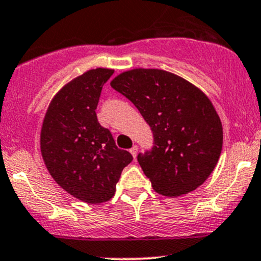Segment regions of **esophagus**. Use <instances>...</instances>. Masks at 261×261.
Listing matches in <instances>:
<instances>
[{
	"instance_id": "esophagus-1",
	"label": "esophagus",
	"mask_w": 261,
	"mask_h": 261,
	"mask_svg": "<svg viewBox=\"0 0 261 261\" xmlns=\"http://www.w3.org/2000/svg\"><path fill=\"white\" fill-rule=\"evenodd\" d=\"M130 153L133 154L134 159H136V156H137V146L136 145L133 146V147L130 148Z\"/></svg>"
}]
</instances>
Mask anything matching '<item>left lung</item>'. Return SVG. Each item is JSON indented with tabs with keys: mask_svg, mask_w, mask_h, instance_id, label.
I'll use <instances>...</instances> for the list:
<instances>
[{
	"mask_svg": "<svg viewBox=\"0 0 261 261\" xmlns=\"http://www.w3.org/2000/svg\"><path fill=\"white\" fill-rule=\"evenodd\" d=\"M151 127L153 146L137 161L157 193L194 191L213 172L223 145L222 122L211 100L190 82L161 69H134L110 83Z\"/></svg>",
	"mask_w": 261,
	"mask_h": 261,
	"instance_id": "8db88e82",
	"label": "left lung"
}]
</instances>
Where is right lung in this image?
<instances>
[{"mask_svg":"<svg viewBox=\"0 0 261 261\" xmlns=\"http://www.w3.org/2000/svg\"><path fill=\"white\" fill-rule=\"evenodd\" d=\"M113 74L98 68L68 83L51 100L41 131L42 156L54 181L94 204L113 198L122 170L133 161L96 117L102 87Z\"/></svg>","mask_w":261,"mask_h":261,"instance_id":"1","label":"right lung"}]
</instances>
